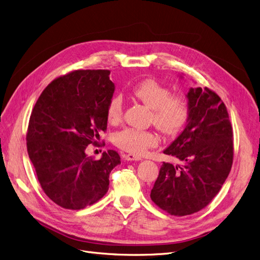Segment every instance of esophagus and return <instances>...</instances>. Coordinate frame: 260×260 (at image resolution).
I'll use <instances>...</instances> for the list:
<instances>
[{
	"instance_id": "obj_1",
	"label": "esophagus",
	"mask_w": 260,
	"mask_h": 260,
	"mask_svg": "<svg viewBox=\"0 0 260 260\" xmlns=\"http://www.w3.org/2000/svg\"><path fill=\"white\" fill-rule=\"evenodd\" d=\"M124 158H125V160L128 161H134V160H141V158L136 156V155H133V154H126L124 155Z\"/></svg>"
}]
</instances>
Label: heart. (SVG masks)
Here are the masks:
<instances>
[{
	"instance_id": "heart-1",
	"label": "heart",
	"mask_w": 260,
	"mask_h": 260,
	"mask_svg": "<svg viewBox=\"0 0 260 260\" xmlns=\"http://www.w3.org/2000/svg\"><path fill=\"white\" fill-rule=\"evenodd\" d=\"M133 95L152 109L151 120L154 125L167 135L182 129L189 118V106L185 96L172 93L168 86L153 78H148L135 86ZM124 114V101L120 94L112 96L107 105L106 117L109 123H119ZM115 144L123 151L142 155L159 142L154 132L125 127L116 133Z\"/></svg>"
}]
</instances>
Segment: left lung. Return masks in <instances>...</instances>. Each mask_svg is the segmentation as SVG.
Here are the masks:
<instances>
[{"label":"left lung","instance_id":"obj_1","mask_svg":"<svg viewBox=\"0 0 260 260\" xmlns=\"http://www.w3.org/2000/svg\"><path fill=\"white\" fill-rule=\"evenodd\" d=\"M188 123L164 151L180 165L164 162L151 200L171 216L205 208L228 178L234 159L233 127L221 98L205 88H190Z\"/></svg>","mask_w":260,"mask_h":260}]
</instances>
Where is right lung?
<instances>
[{
  "mask_svg": "<svg viewBox=\"0 0 260 260\" xmlns=\"http://www.w3.org/2000/svg\"><path fill=\"white\" fill-rule=\"evenodd\" d=\"M109 70H74L52 81L34 106L26 133L29 159L42 190L58 206L80 210L102 199L121 164L108 150L101 159L86 149L107 129L115 85Z\"/></svg>",
  "mask_w": 260,
  "mask_h": 260,
  "instance_id": "right-lung-1",
  "label": "right lung"
}]
</instances>
